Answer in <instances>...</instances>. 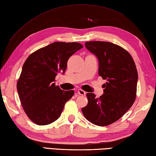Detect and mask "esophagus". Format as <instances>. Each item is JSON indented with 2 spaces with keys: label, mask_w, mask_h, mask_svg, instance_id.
Returning a JSON list of instances; mask_svg holds the SVG:
<instances>
[{
  "label": "esophagus",
  "mask_w": 156,
  "mask_h": 156,
  "mask_svg": "<svg viewBox=\"0 0 156 156\" xmlns=\"http://www.w3.org/2000/svg\"><path fill=\"white\" fill-rule=\"evenodd\" d=\"M78 93L80 95H86V92L84 91V90H83V89H80L78 90Z\"/></svg>",
  "instance_id": "34e87169"
}]
</instances>
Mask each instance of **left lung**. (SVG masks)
Here are the masks:
<instances>
[{
	"label": "left lung",
	"mask_w": 156,
	"mask_h": 156,
	"mask_svg": "<svg viewBox=\"0 0 156 156\" xmlns=\"http://www.w3.org/2000/svg\"><path fill=\"white\" fill-rule=\"evenodd\" d=\"M85 46L98 57V74L107 82L99 98L87 93L88 104L82 112L90 123L106 126L119 119L135 101L137 69L130 54L117 44L95 41L86 42Z\"/></svg>",
	"instance_id": "8db88e82"
}]
</instances>
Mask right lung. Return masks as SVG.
<instances>
[{"instance_id": "right-lung-1", "label": "right lung", "mask_w": 156, "mask_h": 156, "mask_svg": "<svg viewBox=\"0 0 156 156\" xmlns=\"http://www.w3.org/2000/svg\"><path fill=\"white\" fill-rule=\"evenodd\" d=\"M76 42H54L36 50L25 61L17 83L20 100L25 113L39 126L57 120L65 104L74 94L55 85L58 73H65L70 56L83 48Z\"/></svg>"}]
</instances>
